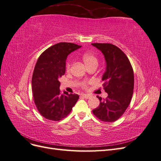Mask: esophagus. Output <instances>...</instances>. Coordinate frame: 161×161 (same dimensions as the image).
I'll return each mask as SVG.
<instances>
[{
    "label": "esophagus",
    "mask_w": 161,
    "mask_h": 161,
    "mask_svg": "<svg viewBox=\"0 0 161 161\" xmlns=\"http://www.w3.org/2000/svg\"><path fill=\"white\" fill-rule=\"evenodd\" d=\"M81 97H83L85 99H89L90 98V95H86V94H81Z\"/></svg>",
    "instance_id": "34e87169"
}]
</instances>
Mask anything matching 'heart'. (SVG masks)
I'll return each mask as SVG.
<instances>
[{
  "label": "heart",
  "instance_id": "heart-1",
  "mask_svg": "<svg viewBox=\"0 0 161 161\" xmlns=\"http://www.w3.org/2000/svg\"><path fill=\"white\" fill-rule=\"evenodd\" d=\"M82 60L85 62L86 66L88 67L92 64H97L98 63V59H97V57L95 54L94 53L92 52H85L82 55ZM72 66V62L71 61H68L66 64V71H69L71 69ZM82 87L84 89H86L87 87V84L86 82H84L82 85Z\"/></svg>",
  "mask_w": 161,
  "mask_h": 161
}]
</instances>
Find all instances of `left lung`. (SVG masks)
Masks as SVG:
<instances>
[{"instance_id": "left-lung-1", "label": "left lung", "mask_w": 161, "mask_h": 161, "mask_svg": "<svg viewBox=\"0 0 161 161\" xmlns=\"http://www.w3.org/2000/svg\"><path fill=\"white\" fill-rule=\"evenodd\" d=\"M105 56L107 67L102 78L103 86L108 96L106 99L97 97L100 101L92 113L105 122H113L121 117L129 106L134 86V71L131 63L124 52L108 43H94Z\"/></svg>"}]
</instances>
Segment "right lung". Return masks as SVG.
I'll use <instances>...</instances> for the list:
<instances>
[{
  "label": "right lung",
  "mask_w": 161,
  "mask_h": 161,
  "mask_svg": "<svg viewBox=\"0 0 161 161\" xmlns=\"http://www.w3.org/2000/svg\"><path fill=\"white\" fill-rule=\"evenodd\" d=\"M80 47L73 43H58L38 58L31 80L33 101L39 113L47 119L57 121L65 118L79 98L77 94L62 93L58 79L65 74L68 55Z\"/></svg>",
  "instance_id": "right-lung-1"
}]
</instances>
